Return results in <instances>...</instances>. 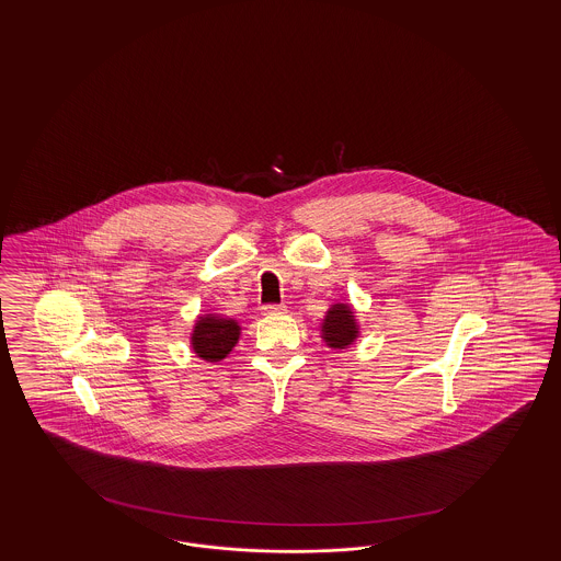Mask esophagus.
I'll return each instance as SVG.
<instances>
[{"label": "esophagus", "mask_w": 561, "mask_h": 561, "mask_svg": "<svg viewBox=\"0 0 561 561\" xmlns=\"http://www.w3.org/2000/svg\"><path fill=\"white\" fill-rule=\"evenodd\" d=\"M263 313L265 316H282V313H286V305H265Z\"/></svg>", "instance_id": "obj_1"}]
</instances>
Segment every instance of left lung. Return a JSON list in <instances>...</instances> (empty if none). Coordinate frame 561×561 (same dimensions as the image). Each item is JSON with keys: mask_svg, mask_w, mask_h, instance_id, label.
<instances>
[{"mask_svg": "<svg viewBox=\"0 0 561 561\" xmlns=\"http://www.w3.org/2000/svg\"><path fill=\"white\" fill-rule=\"evenodd\" d=\"M321 336L332 348H345L357 339V321L348 305H332L321 323Z\"/></svg>", "mask_w": 561, "mask_h": 561, "instance_id": "1", "label": "left lung"}]
</instances>
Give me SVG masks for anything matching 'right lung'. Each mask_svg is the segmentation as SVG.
<instances>
[{"mask_svg":"<svg viewBox=\"0 0 561 561\" xmlns=\"http://www.w3.org/2000/svg\"><path fill=\"white\" fill-rule=\"evenodd\" d=\"M238 339H240L238 321L218 318V316H204L195 321L191 347L206 362H220L231 353V348L236 347Z\"/></svg>","mask_w":561,"mask_h":561,"instance_id":"obj_1","label":"right lung"}]
</instances>
